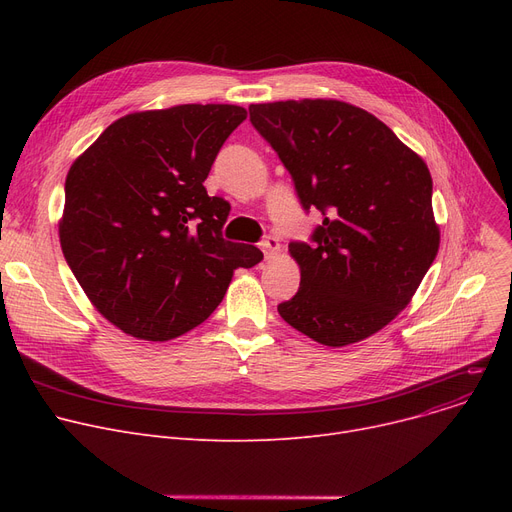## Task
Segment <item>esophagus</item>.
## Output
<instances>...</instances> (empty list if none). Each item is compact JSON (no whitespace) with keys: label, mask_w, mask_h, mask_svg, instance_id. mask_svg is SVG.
Listing matches in <instances>:
<instances>
[{"label":"esophagus","mask_w":512,"mask_h":512,"mask_svg":"<svg viewBox=\"0 0 512 512\" xmlns=\"http://www.w3.org/2000/svg\"><path fill=\"white\" fill-rule=\"evenodd\" d=\"M280 249H282V245H280V240H278L276 236H265V238L261 240V251L265 253L267 259L276 257V255L280 253Z\"/></svg>","instance_id":"obj_1"}]
</instances>
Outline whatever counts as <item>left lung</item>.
I'll list each match as a JSON object with an SVG mask.
<instances>
[{"label": "left lung", "mask_w": 512, "mask_h": 512, "mask_svg": "<svg viewBox=\"0 0 512 512\" xmlns=\"http://www.w3.org/2000/svg\"><path fill=\"white\" fill-rule=\"evenodd\" d=\"M251 122L324 222L290 242L301 288L278 313L326 346L369 338L405 309L440 247L425 161L373 114L336 99L257 103Z\"/></svg>", "instance_id": "1"}]
</instances>
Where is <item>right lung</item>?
<instances>
[{
  "label": "right lung",
  "mask_w": 512,
  "mask_h": 512,
  "mask_svg": "<svg viewBox=\"0 0 512 512\" xmlns=\"http://www.w3.org/2000/svg\"><path fill=\"white\" fill-rule=\"evenodd\" d=\"M247 110L186 103L128 114L66 176L60 245L93 307L124 334L164 342L215 311L263 253L222 238L230 203L205 178Z\"/></svg>",
  "instance_id": "add662e5"
}]
</instances>
